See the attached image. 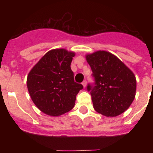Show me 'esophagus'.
<instances>
[{"label": "esophagus", "instance_id": "obj_1", "mask_svg": "<svg viewBox=\"0 0 153 153\" xmlns=\"http://www.w3.org/2000/svg\"><path fill=\"white\" fill-rule=\"evenodd\" d=\"M82 85H83V87H86V80H83V83H82Z\"/></svg>", "mask_w": 153, "mask_h": 153}]
</instances>
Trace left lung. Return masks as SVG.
Listing matches in <instances>:
<instances>
[{
    "label": "left lung",
    "mask_w": 153,
    "mask_h": 153,
    "mask_svg": "<svg viewBox=\"0 0 153 153\" xmlns=\"http://www.w3.org/2000/svg\"><path fill=\"white\" fill-rule=\"evenodd\" d=\"M95 83L88 84L93 108L108 117L122 114L134 100L136 79L130 69L111 53L99 51L86 55Z\"/></svg>",
    "instance_id": "obj_1"
}]
</instances>
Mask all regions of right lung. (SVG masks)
Returning <instances> with one entry per match:
<instances>
[{
	"mask_svg": "<svg viewBox=\"0 0 153 153\" xmlns=\"http://www.w3.org/2000/svg\"><path fill=\"white\" fill-rule=\"evenodd\" d=\"M75 53L51 50L28 74L27 86L31 100L44 113L58 117L74 108L76 97L83 88L76 83L70 64Z\"/></svg>",
	"mask_w": 153,
	"mask_h": 153,
	"instance_id": "right-lung-1",
	"label": "right lung"
}]
</instances>
